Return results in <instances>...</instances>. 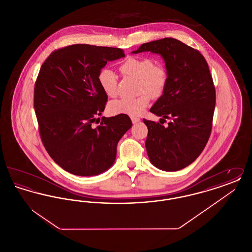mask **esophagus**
Returning a JSON list of instances; mask_svg holds the SVG:
<instances>
[{
	"instance_id": "obj_1",
	"label": "esophagus",
	"mask_w": 252,
	"mask_h": 252,
	"mask_svg": "<svg viewBox=\"0 0 252 252\" xmlns=\"http://www.w3.org/2000/svg\"><path fill=\"white\" fill-rule=\"evenodd\" d=\"M140 120H141V119L138 118V117H131V121L133 124H136V123H138Z\"/></svg>"
}]
</instances>
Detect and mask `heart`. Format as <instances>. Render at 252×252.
<instances>
[{"instance_id":"obj_1","label":"heart","mask_w":252,"mask_h":252,"mask_svg":"<svg viewBox=\"0 0 252 252\" xmlns=\"http://www.w3.org/2000/svg\"><path fill=\"white\" fill-rule=\"evenodd\" d=\"M120 72L138 78L137 89L140 94L131 99H119L109 104L112 114H126L131 117L141 115L147 108L150 95L158 98L162 95L168 84L169 74L166 67L148 57H128L121 63ZM97 80L106 95L114 97L117 94V76L109 69H102Z\"/></svg>"}]
</instances>
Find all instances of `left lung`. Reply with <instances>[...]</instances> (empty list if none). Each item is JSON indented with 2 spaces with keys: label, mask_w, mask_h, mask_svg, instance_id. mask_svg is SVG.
Wrapping results in <instances>:
<instances>
[{
  "label": "left lung",
  "mask_w": 252,
  "mask_h": 252,
  "mask_svg": "<svg viewBox=\"0 0 252 252\" xmlns=\"http://www.w3.org/2000/svg\"><path fill=\"white\" fill-rule=\"evenodd\" d=\"M150 51L165 61L169 79L163 94L150 111L160 120L144 119L148 128L145 147L153 165L178 171L201 154L212 132L216 88L208 63L200 52L180 40L165 37L144 43L134 54ZM160 122V121H159Z\"/></svg>",
  "instance_id": "obj_1"
}]
</instances>
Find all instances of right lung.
I'll use <instances>...</instances> for the list:
<instances>
[{
    "label": "right lung",
    "instance_id": "add662e5",
    "mask_svg": "<svg viewBox=\"0 0 252 252\" xmlns=\"http://www.w3.org/2000/svg\"><path fill=\"white\" fill-rule=\"evenodd\" d=\"M124 57L120 48L73 44L52 52L40 67L34 89L38 131L50 157L71 174L88 177L108 170L131 127L126 114L102 117L92 126L100 122L96 117L108 101L97 75L108 61Z\"/></svg>",
    "mask_w": 252,
    "mask_h": 252
}]
</instances>
